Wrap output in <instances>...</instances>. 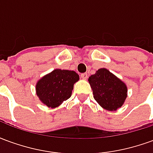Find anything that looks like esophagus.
<instances>
[{"instance_id":"esophagus-1","label":"esophagus","mask_w":153,"mask_h":153,"mask_svg":"<svg viewBox=\"0 0 153 153\" xmlns=\"http://www.w3.org/2000/svg\"><path fill=\"white\" fill-rule=\"evenodd\" d=\"M80 77L83 79H88V74H87L86 73L84 74H81V75H80Z\"/></svg>"}]
</instances>
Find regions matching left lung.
I'll use <instances>...</instances> for the list:
<instances>
[{
  "instance_id": "8db88e82",
  "label": "left lung",
  "mask_w": 153,
  "mask_h": 153,
  "mask_svg": "<svg viewBox=\"0 0 153 153\" xmlns=\"http://www.w3.org/2000/svg\"><path fill=\"white\" fill-rule=\"evenodd\" d=\"M93 97L104 109L115 111L127 97V87L109 70L102 68L88 78Z\"/></svg>"
}]
</instances>
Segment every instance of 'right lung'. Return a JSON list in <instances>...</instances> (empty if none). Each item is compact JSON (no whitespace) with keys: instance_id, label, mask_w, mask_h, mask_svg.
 Segmentation results:
<instances>
[{"instance_id":"obj_1","label":"right lung","mask_w":153,"mask_h":153,"mask_svg":"<svg viewBox=\"0 0 153 153\" xmlns=\"http://www.w3.org/2000/svg\"><path fill=\"white\" fill-rule=\"evenodd\" d=\"M79 79V74L73 70L56 69L38 80L36 93L43 104L56 108L70 98L74 84Z\"/></svg>"}]
</instances>
